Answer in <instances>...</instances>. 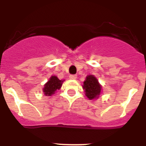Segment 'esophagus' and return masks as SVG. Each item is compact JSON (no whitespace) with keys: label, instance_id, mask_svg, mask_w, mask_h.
Masks as SVG:
<instances>
[{"label":"esophagus","instance_id":"obj_1","mask_svg":"<svg viewBox=\"0 0 146 146\" xmlns=\"http://www.w3.org/2000/svg\"><path fill=\"white\" fill-rule=\"evenodd\" d=\"M69 79H71V80L77 79V75H70L69 76Z\"/></svg>","mask_w":146,"mask_h":146}]
</instances>
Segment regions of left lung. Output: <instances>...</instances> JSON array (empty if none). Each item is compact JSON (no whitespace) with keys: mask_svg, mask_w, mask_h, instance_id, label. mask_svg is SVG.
Returning a JSON list of instances; mask_svg holds the SVG:
<instances>
[{"mask_svg":"<svg viewBox=\"0 0 146 146\" xmlns=\"http://www.w3.org/2000/svg\"><path fill=\"white\" fill-rule=\"evenodd\" d=\"M82 88L84 89L86 96L90 100L98 99L102 94V86L96 77L93 74L88 75L86 77Z\"/></svg>","mask_w":146,"mask_h":146,"instance_id":"left-lung-1","label":"left lung"}]
</instances>
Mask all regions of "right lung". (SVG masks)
Wrapping results in <instances>:
<instances>
[{
  "label": "right lung",
  "mask_w": 146,
  "mask_h": 146,
  "mask_svg": "<svg viewBox=\"0 0 146 146\" xmlns=\"http://www.w3.org/2000/svg\"><path fill=\"white\" fill-rule=\"evenodd\" d=\"M64 80H59L56 76H51L43 88V93L45 96H50L55 94V93L61 88Z\"/></svg>",
  "instance_id": "1"
}]
</instances>
